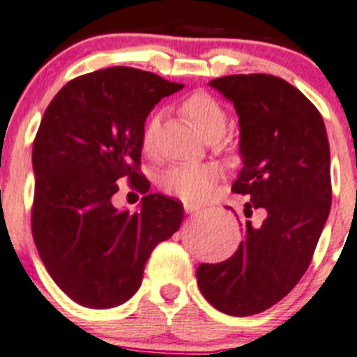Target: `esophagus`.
Wrapping results in <instances>:
<instances>
[{"label": "esophagus", "mask_w": 357, "mask_h": 357, "mask_svg": "<svg viewBox=\"0 0 357 357\" xmlns=\"http://www.w3.org/2000/svg\"><path fill=\"white\" fill-rule=\"evenodd\" d=\"M202 210V206L195 205V203H185V211L186 213H195V211Z\"/></svg>", "instance_id": "34e87169"}]
</instances>
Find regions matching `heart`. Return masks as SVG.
Wrapping results in <instances>:
<instances>
[{
    "label": "heart",
    "instance_id": "heart-1",
    "mask_svg": "<svg viewBox=\"0 0 357 357\" xmlns=\"http://www.w3.org/2000/svg\"><path fill=\"white\" fill-rule=\"evenodd\" d=\"M181 113L203 139L208 137L218 139L225 130V109L208 93L199 91L188 96L181 103ZM155 130H158V116H151L142 134V147L146 152L154 147ZM218 176L220 172L213 164H178L166 171L160 185L164 191L186 202H202L211 195Z\"/></svg>",
    "mask_w": 357,
    "mask_h": 357
}]
</instances>
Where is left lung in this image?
Masks as SVG:
<instances>
[{"instance_id":"left-lung-1","label":"left lung","mask_w":357,"mask_h":357,"mask_svg":"<svg viewBox=\"0 0 357 357\" xmlns=\"http://www.w3.org/2000/svg\"><path fill=\"white\" fill-rule=\"evenodd\" d=\"M238 116L242 169L232 191L266 210L244 223L232 257L199 264V291L217 310L249 317L288 295L310 266L331 211V149L322 115L300 89L271 74H234L208 83ZM230 208V206H227Z\"/></svg>"}]
</instances>
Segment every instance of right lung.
I'll return each mask as SVG.
<instances>
[{"mask_svg": "<svg viewBox=\"0 0 357 357\" xmlns=\"http://www.w3.org/2000/svg\"><path fill=\"white\" fill-rule=\"evenodd\" d=\"M181 88L116 66L69 81L42 116L32 151L33 241L50 278L83 307L132 298L152 250L181 225L183 203L159 193L146 195L135 213L112 203L127 179L149 191L139 172L144 125Z\"/></svg>", "mask_w": 357, "mask_h": 357, "instance_id": "right-lung-1", "label": "right lung"}]
</instances>
